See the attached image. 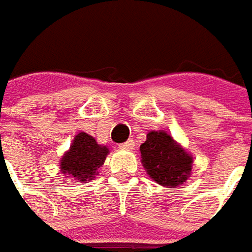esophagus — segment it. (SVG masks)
<instances>
[{
	"instance_id": "34e87169",
	"label": "esophagus",
	"mask_w": 252,
	"mask_h": 252,
	"mask_svg": "<svg viewBox=\"0 0 252 252\" xmlns=\"http://www.w3.org/2000/svg\"><path fill=\"white\" fill-rule=\"evenodd\" d=\"M134 147H135L134 139H128L126 142H124V144H121V145H120V148H123V149H134Z\"/></svg>"
}]
</instances>
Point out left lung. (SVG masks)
<instances>
[{
    "instance_id": "left-lung-1",
    "label": "left lung",
    "mask_w": 252,
    "mask_h": 252,
    "mask_svg": "<svg viewBox=\"0 0 252 252\" xmlns=\"http://www.w3.org/2000/svg\"><path fill=\"white\" fill-rule=\"evenodd\" d=\"M142 165L154 181L176 188L190 176L193 158L165 131H149L139 147Z\"/></svg>"
}]
</instances>
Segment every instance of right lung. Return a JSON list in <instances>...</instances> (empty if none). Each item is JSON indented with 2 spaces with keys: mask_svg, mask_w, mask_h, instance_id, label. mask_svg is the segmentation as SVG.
<instances>
[{
  "mask_svg": "<svg viewBox=\"0 0 252 252\" xmlns=\"http://www.w3.org/2000/svg\"><path fill=\"white\" fill-rule=\"evenodd\" d=\"M108 152V148L97 144L92 135L79 132L73 139L70 149L62 157V175H69L80 182L93 181Z\"/></svg>",
  "mask_w": 252,
  "mask_h": 252,
  "instance_id": "add662e5",
  "label": "right lung"
}]
</instances>
